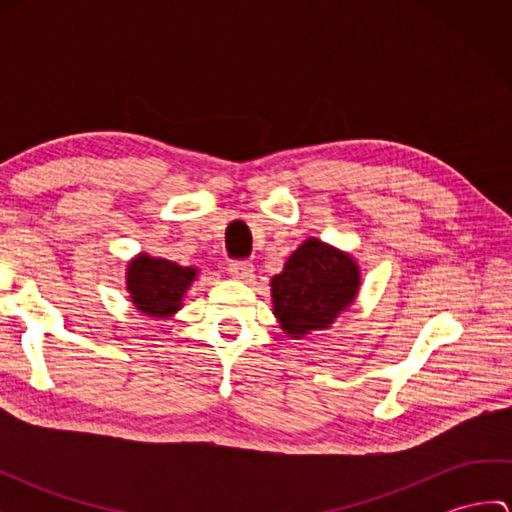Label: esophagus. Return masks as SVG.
I'll list each match as a JSON object with an SVG mask.
<instances>
[{
  "label": "esophagus",
  "mask_w": 512,
  "mask_h": 512,
  "mask_svg": "<svg viewBox=\"0 0 512 512\" xmlns=\"http://www.w3.org/2000/svg\"><path fill=\"white\" fill-rule=\"evenodd\" d=\"M228 273H231L233 279H239V281H253L255 268L248 262H231L228 264Z\"/></svg>",
  "instance_id": "1"
}]
</instances>
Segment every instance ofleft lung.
<instances>
[{
    "label": "left lung",
    "instance_id": "left-lung-1",
    "mask_svg": "<svg viewBox=\"0 0 512 512\" xmlns=\"http://www.w3.org/2000/svg\"><path fill=\"white\" fill-rule=\"evenodd\" d=\"M361 290V266L347 250L308 237L270 279L273 314L290 339L330 330Z\"/></svg>",
    "mask_w": 512,
    "mask_h": 512
}]
</instances>
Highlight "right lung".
<instances>
[{
  "instance_id": "right-lung-1",
  "label": "right lung",
  "mask_w": 512,
  "mask_h": 512,
  "mask_svg": "<svg viewBox=\"0 0 512 512\" xmlns=\"http://www.w3.org/2000/svg\"><path fill=\"white\" fill-rule=\"evenodd\" d=\"M125 288L134 308L149 319H171L182 310V299L193 281L198 279V268L180 266L165 257H151L138 253L127 262Z\"/></svg>"
}]
</instances>
